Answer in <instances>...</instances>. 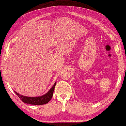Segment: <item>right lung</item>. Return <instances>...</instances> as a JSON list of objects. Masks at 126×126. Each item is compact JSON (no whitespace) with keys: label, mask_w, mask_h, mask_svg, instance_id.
Returning <instances> with one entry per match:
<instances>
[{"label":"right lung","mask_w":126,"mask_h":126,"mask_svg":"<svg viewBox=\"0 0 126 126\" xmlns=\"http://www.w3.org/2000/svg\"><path fill=\"white\" fill-rule=\"evenodd\" d=\"M56 82H55L53 86L51 88V89L46 94L43 95L41 96L38 97H28L26 96L20 95V94L17 93V92L14 91L15 93L17 95L18 97L20 98L21 100H22L23 103L26 104H31V105H44L48 103V102L51 100L53 95V92L54 91V88H55V85Z\"/></svg>","instance_id":"add662e5"}]
</instances>
